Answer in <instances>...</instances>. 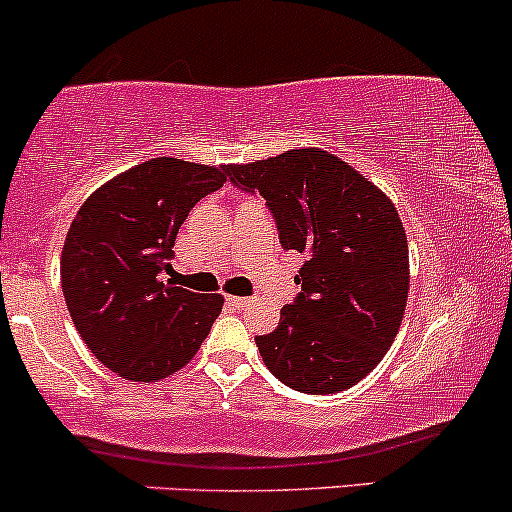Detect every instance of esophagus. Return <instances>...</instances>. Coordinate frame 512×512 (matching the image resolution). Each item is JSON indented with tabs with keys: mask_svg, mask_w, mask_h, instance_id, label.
<instances>
[{
	"mask_svg": "<svg viewBox=\"0 0 512 512\" xmlns=\"http://www.w3.org/2000/svg\"><path fill=\"white\" fill-rule=\"evenodd\" d=\"M227 305H232L234 310H244V307L249 305V298H239V295H229Z\"/></svg>",
	"mask_w": 512,
	"mask_h": 512,
	"instance_id": "esophagus-1",
	"label": "esophagus"
}]
</instances>
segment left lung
Wrapping results in <instances>:
<instances>
[{
  "instance_id": "obj_1",
  "label": "left lung",
  "mask_w": 512,
  "mask_h": 512,
  "mask_svg": "<svg viewBox=\"0 0 512 512\" xmlns=\"http://www.w3.org/2000/svg\"><path fill=\"white\" fill-rule=\"evenodd\" d=\"M227 175L266 200L283 249L305 256L298 298L280 310L273 332L256 337L263 364L300 393L356 386L393 344L408 302V239L398 210L320 148L227 166Z\"/></svg>"
}]
</instances>
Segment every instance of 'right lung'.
<instances>
[{"label": "right lung", "instance_id": "add662e5", "mask_svg": "<svg viewBox=\"0 0 512 512\" xmlns=\"http://www.w3.org/2000/svg\"><path fill=\"white\" fill-rule=\"evenodd\" d=\"M224 183L227 166L151 158L92 192L70 224L60 258L70 320L126 381L180 371L222 312V295L192 293L168 276L180 224Z\"/></svg>", "mask_w": 512, "mask_h": 512}]
</instances>
